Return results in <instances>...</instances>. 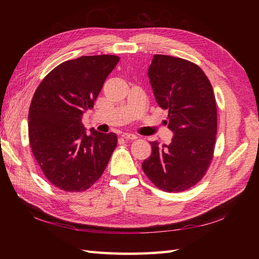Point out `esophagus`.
I'll return each mask as SVG.
<instances>
[{"label":"esophagus","instance_id":"1","mask_svg":"<svg viewBox=\"0 0 259 259\" xmlns=\"http://www.w3.org/2000/svg\"><path fill=\"white\" fill-rule=\"evenodd\" d=\"M122 137H123L124 139H126V140H130V139H136V135H134V134H130V133H124V134L122 135Z\"/></svg>","mask_w":259,"mask_h":259}]
</instances>
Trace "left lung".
I'll use <instances>...</instances> for the list:
<instances>
[{"mask_svg": "<svg viewBox=\"0 0 259 259\" xmlns=\"http://www.w3.org/2000/svg\"><path fill=\"white\" fill-rule=\"evenodd\" d=\"M148 76L156 103L168 110L164 123L174 137L162 147L150 142L152 153L143 169L159 189L185 191L200 182L213 159L217 134L213 88L198 65L167 55H154Z\"/></svg>", "mask_w": 259, "mask_h": 259, "instance_id": "obj_1", "label": "left lung"}]
</instances>
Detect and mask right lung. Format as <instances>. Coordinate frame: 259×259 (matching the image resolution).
Returning a JSON list of instances; mask_svg holds the SVG:
<instances>
[{
  "label": "right lung",
  "instance_id": "obj_1",
  "mask_svg": "<svg viewBox=\"0 0 259 259\" xmlns=\"http://www.w3.org/2000/svg\"><path fill=\"white\" fill-rule=\"evenodd\" d=\"M120 57L82 56L54 68L34 93L29 109V140L43 174L67 192L88 190L103 175L117 144L114 133H85L84 111Z\"/></svg>",
  "mask_w": 259,
  "mask_h": 259
}]
</instances>
